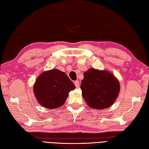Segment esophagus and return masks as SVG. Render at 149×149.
Returning a JSON list of instances; mask_svg holds the SVG:
<instances>
[{
  "label": "esophagus",
  "instance_id": "obj_1",
  "mask_svg": "<svg viewBox=\"0 0 149 149\" xmlns=\"http://www.w3.org/2000/svg\"><path fill=\"white\" fill-rule=\"evenodd\" d=\"M74 84L76 87H79V82L78 81H76L74 82Z\"/></svg>",
  "mask_w": 149,
  "mask_h": 149
}]
</instances>
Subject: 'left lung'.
<instances>
[{"instance_id":"left-lung-1","label":"left lung","mask_w":149,"mask_h":149,"mask_svg":"<svg viewBox=\"0 0 149 149\" xmlns=\"http://www.w3.org/2000/svg\"><path fill=\"white\" fill-rule=\"evenodd\" d=\"M81 89L82 96L91 108L102 109L110 107L120 90L116 77L106 70L91 68L84 73Z\"/></svg>"}]
</instances>
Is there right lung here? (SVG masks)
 <instances>
[{
	"mask_svg": "<svg viewBox=\"0 0 149 149\" xmlns=\"http://www.w3.org/2000/svg\"><path fill=\"white\" fill-rule=\"evenodd\" d=\"M75 88L64 72L57 69L44 72L36 79L33 87L35 96L43 107L54 109L65 102L68 93Z\"/></svg>",
	"mask_w": 149,
	"mask_h": 149,
	"instance_id": "add662e5",
	"label": "right lung"
}]
</instances>
